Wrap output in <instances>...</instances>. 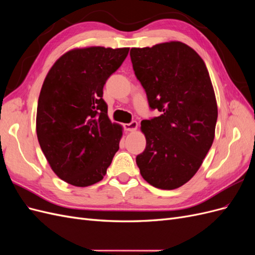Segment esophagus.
I'll return each instance as SVG.
<instances>
[{
  "mask_svg": "<svg viewBox=\"0 0 255 255\" xmlns=\"http://www.w3.org/2000/svg\"><path fill=\"white\" fill-rule=\"evenodd\" d=\"M138 128V123L137 121H132L129 123H126L125 125V129L128 130V132H134Z\"/></svg>",
  "mask_w": 255,
  "mask_h": 255,
  "instance_id": "esophagus-1",
  "label": "esophagus"
}]
</instances>
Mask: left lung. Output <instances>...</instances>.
Here are the masks:
<instances>
[{
  "label": "left lung",
  "instance_id": "left-lung-1",
  "mask_svg": "<svg viewBox=\"0 0 255 255\" xmlns=\"http://www.w3.org/2000/svg\"><path fill=\"white\" fill-rule=\"evenodd\" d=\"M129 56L150 109L160 112L141 121L146 144L136 164L152 186L179 188L214 141L218 109L210 74L199 54L180 41L133 48Z\"/></svg>",
  "mask_w": 255,
  "mask_h": 255
}]
</instances>
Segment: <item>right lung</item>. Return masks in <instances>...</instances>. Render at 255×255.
I'll list each match as a JSON object with an SVG mask.
<instances>
[{
	"label": "right lung",
	"mask_w": 255,
	"mask_h": 255,
	"mask_svg": "<svg viewBox=\"0 0 255 255\" xmlns=\"http://www.w3.org/2000/svg\"><path fill=\"white\" fill-rule=\"evenodd\" d=\"M128 50L74 49L45 76L37 106L38 141L52 170L73 186L101 181L119 150L122 128L107 116L103 87Z\"/></svg>",
	"instance_id": "add662e5"
}]
</instances>
